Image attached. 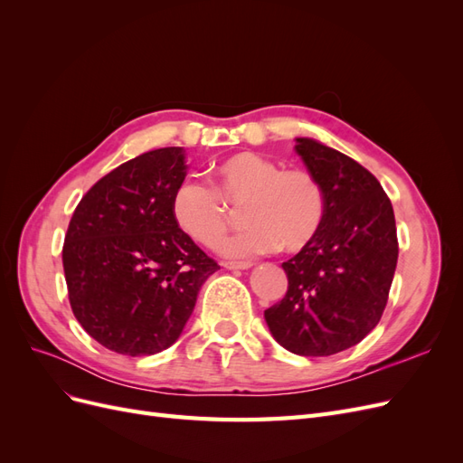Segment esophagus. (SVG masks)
Masks as SVG:
<instances>
[{"instance_id":"obj_1","label":"esophagus","mask_w":463,"mask_h":463,"mask_svg":"<svg viewBox=\"0 0 463 463\" xmlns=\"http://www.w3.org/2000/svg\"><path fill=\"white\" fill-rule=\"evenodd\" d=\"M250 262H223V269H228V270H247V269H250Z\"/></svg>"}]
</instances>
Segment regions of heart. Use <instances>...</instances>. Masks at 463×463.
Instances as JSON below:
<instances>
[{
	"mask_svg": "<svg viewBox=\"0 0 463 463\" xmlns=\"http://www.w3.org/2000/svg\"><path fill=\"white\" fill-rule=\"evenodd\" d=\"M214 187L230 206L245 204L241 220L249 230L222 245L230 259L245 260L278 245L286 253H299L315 241L326 218V197L315 175L282 172L255 152L218 162ZM217 195L194 179L181 181L172 194V216L179 230L204 247H216L228 230V208Z\"/></svg>",
	"mask_w": 463,
	"mask_h": 463,
	"instance_id": "b5f03b06",
	"label": "heart"
}]
</instances>
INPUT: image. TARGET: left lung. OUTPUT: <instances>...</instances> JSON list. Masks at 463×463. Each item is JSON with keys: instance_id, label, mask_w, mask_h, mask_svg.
<instances>
[{"instance_id": "8db88e82", "label": "left lung", "mask_w": 463, "mask_h": 463, "mask_svg": "<svg viewBox=\"0 0 463 463\" xmlns=\"http://www.w3.org/2000/svg\"><path fill=\"white\" fill-rule=\"evenodd\" d=\"M296 152L326 197L315 241L282 264L286 298L264 311L274 340L305 357L340 354L378 325L398 262L396 220L378 179L309 137Z\"/></svg>"}]
</instances>
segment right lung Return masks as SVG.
Wrapping results in <instances>:
<instances>
[{
  "label": "right lung",
  "instance_id": "add662e5",
  "mask_svg": "<svg viewBox=\"0 0 463 463\" xmlns=\"http://www.w3.org/2000/svg\"><path fill=\"white\" fill-rule=\"evenodd\" d=\"M185 175L184 148L148 150L94 184L69 222V301L80 326L111 352L154 355L175 344L220 269L172 216Z\"/></svg>",
  "mask_w": 463,
  "mask_h": 463
}]
</instances>
